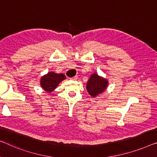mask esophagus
<instances>
[{"instance_id": "34e87169", "label": "esophagus", "mask_w": 157, "mask_h": 157, "mask_svg": "<svg viewBox=\"0 0 157 157\" xmlns=\"http://www.w3.org/2000/svg\"><path fill=\"white\" fill-rule=\"evenodd\" d=\"M78 78V76H75V77H73V78H72L70 79H72V80H77Z\"/></svg>"}]
</instances>
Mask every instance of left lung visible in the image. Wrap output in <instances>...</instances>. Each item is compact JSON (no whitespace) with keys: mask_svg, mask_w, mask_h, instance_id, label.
Segmentation results:
<instances>
[{"mask_svg":"<svg viewBox=\"0 0 157 157\" xmlns=\"http://www.w3.org/2000/svg\"><path fill=\"white\" fill-rule=\"evenodd\" d=\"M108 81L107 79L99 76L97 73H93L90 76V79L87 83V90L90 95L92 98H96L98 94L105 91L107 89Z\"/></svg>","mask_w":157,"mask_h":157,"instance_id":"obj_1","label":"left lung"}]
</instances>
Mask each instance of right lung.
<instances>
[{
    "label": "right lung",
    "mask_w": 157,
    "mask_h": 157,
    "mask_svg": "<svg viewBox=\"0 0 157 157\" xmlns=\"http://www.w3.org/2000/svg\"><path fill=\"white\" fill-rule=\"evenodd\" d=\"M65 79L66 77L65 75L50 72L42 77L40 79V85L45 91L51 92L56 89L62 81Z\"/></svg>",
    "instance_id": "right-lung-1"
}]
</instances>
